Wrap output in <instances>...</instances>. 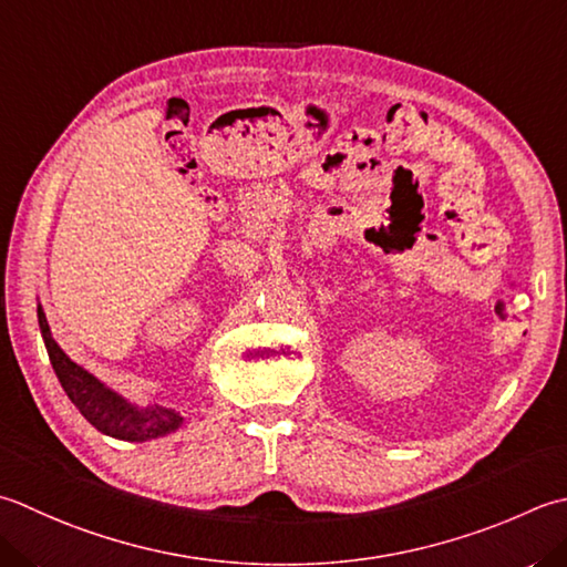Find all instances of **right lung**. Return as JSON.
<instances>
[{"label": "right lung", "instance_id": "add662e5", "mask_svg": "<svg viewBox=\"0 0 567 567\" xmlns=\"http://www.w3.org/2000/svg\"><path fill=\"white\" fill-rule=\"evenodd\" d=\"M39 329L43 343H47L49 359L55 375L63 385L65 395L71 398V403L81 410V415L91 423L95 430L110 435L115 440L125 442H147L166 437L172 432L184 425V417L174 413L172 408L152 405V408H137L125 398L110 391L105 383H100L93 373H87L81 365L73 363L65 351L53 341L51 327L47 321V315L39 305Z\"/></svg>", "mask_w": 567, "mask_h": 567}]
</instances>
